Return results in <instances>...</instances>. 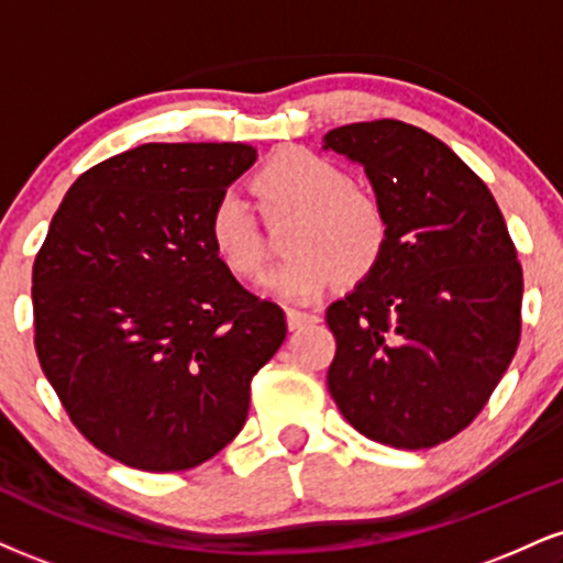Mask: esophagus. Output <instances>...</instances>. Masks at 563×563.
Here are the masks:
<instances>
[{
	"label": "esophagus",
	"instance_id": "obj_1",
	"mask_svg": "<svg viewBox=\"0 0 563 563\" xmlns=\"http://www.w3.org/2000/svg\"><path fill=\"white\" fill-rule=\"evenodd\" d=\"M286 320H288V328H290V330H299V328H303V324H311V322H317V320H320V317H317V314H311V311H301V309H288V311H286Z\"/></svg>",
	"mask_w": 563,
	"mask_h": 563
}]
</instances>
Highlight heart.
Returning <instances> with one entry per match:
<instances>
[{
  "label": "heart",
  "mask_w": 563,
  "mask_h": 563,
  "mask_svg": "<svg viewBox=\"0 0 563 563\" xmlns=\"http://www.w3.org/2000/svg\"><path fill=\"white\" fill-rule=\"evenodd\" d=\"M252 191L269 222L296 214L288 233L294 254L264 280L283 299H314L338 280H364L388 246V214L369 191L351 183L335 162L288 146L275 152L254 175ZM217 260L233 275L256 277L267 262V241L252 207L239 196L217 199L207 220Z\"/></svg>",
  "instance_id": "b5f03b06"
}]
</instances>
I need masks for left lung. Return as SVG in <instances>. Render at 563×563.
I'll return each instance as SVG.
<instances>
[{
    "mask_svg": "<svg viewBox=\"0 0 563 563\" xmlns=\"http://www.w3.org/2000/svg\"><path fill=\"white\" fill-rule=\"evenodd\" d=\"M388 214L380 264L330 303L328 390L351 428L419 451L472 424L521 333V264L487 186L443 141L401 120L335 128Z\"/></svg>",
    "mask_w": 563,
    "mask_h": 563,
    "instance_id": "obj_1",
    "label": "left lung"
}]
</instances>
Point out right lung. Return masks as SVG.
Segmentation results:
<instances>
[{
    "mask_svg": "<svg viewBox=\"0 0 563 563\" xmlns=\"http://www.w3.org/2000/svg\"><path fill=\"white\" fill-rule=\"evenodd\" d=\"M249 144H144L65 194L33 262L46 380L88 443L144 472L205 464L239 435L288 324L217 260L207 220Z\"/></svg>",
    "mask_w": 563,
    "mask_h": 563,
    "instance_id": "right-lung-1",
    "label": "right lung"
}]
</instances>
